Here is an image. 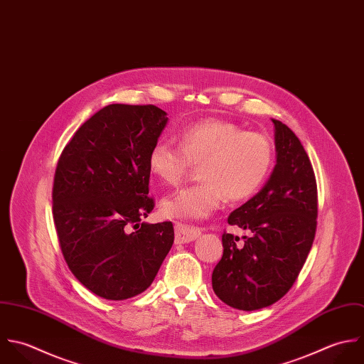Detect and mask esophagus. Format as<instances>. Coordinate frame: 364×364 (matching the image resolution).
I'll return each instance as SVG.
<instances>
[{"instance_id": "34e87169", "label": "esophagus", "mask_w": 364, "mask_h": 364, "mask_svg": "<svg viewBox=\"0 0 364 364\" xmlns=\"http://www.w3.org/2000/svg\"><path fill=\"white\" fill-rule=\"evenodd\" d=\"M174 230H176V243H188L191 240H196L201 235L200 228L190 226L181 222H176Z\"/></svg>"}]
</instances>
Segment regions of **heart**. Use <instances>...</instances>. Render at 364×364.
I'll list each match as a JSON object with an SVG mask.
<instances>
[{
	"mask_svg": "<svg viewBox=\"0 0 364 364\" xmlns=\"http://www.w3.org/2000/svg\"><path fill=\"white\" fill-rule=\"evenodd\" d=\"M273 161L270 142L260 134L245 132L235 124L204 119L184 127L178 145L157 141L147 157L150 174L176 186L191 164H200L198 184L180 188L161 201L168 218H208L223 200L250 198L264 183Z\"/></svg>",
	"mask_w": 364,
	"mask_h": 364,
	"instance_id": "1",
	"label": "heart"
}]
</instances>
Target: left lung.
<instances>
[{
	"label": "left lung",
	"instance_id": "left-lung-1",
	"mask_svg": "<svg viewBox=\"0 0 364 364\" xmlns=\"http://www.w3.org/2000/svg\"><path fill=\"white\" fill-rule=\"evenodd\" d=\"M274 124L276 166L264 187L235 210L229 225L249 230L223 232V255L213 272V289L226 305L255 311L284 296L312 247L318 193L312 164L287 125Z\"/></svg>",
	"mask_w": 364,
	"mask_h": 364
}]
</instances>
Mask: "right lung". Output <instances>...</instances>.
<instances>
[{
    "label": "right lung",
    "instance_id": "obj_1",
    "mask_svg": "<svg viewBox=\"0 0 364 364\" xmlns=\"http://www.w3.org/2000/svg\"><path fill=\"white\" fill-rule=\"evenodd\" d=\"M167 121L154 105H107L58 161L52 198L62 253L74 277L105 299L144 292L174 242L171 222H142L154 207L147 157Z\"/></svg>",
    "mask_w": 364,
    "mask_h": 364
}]
</instances>
